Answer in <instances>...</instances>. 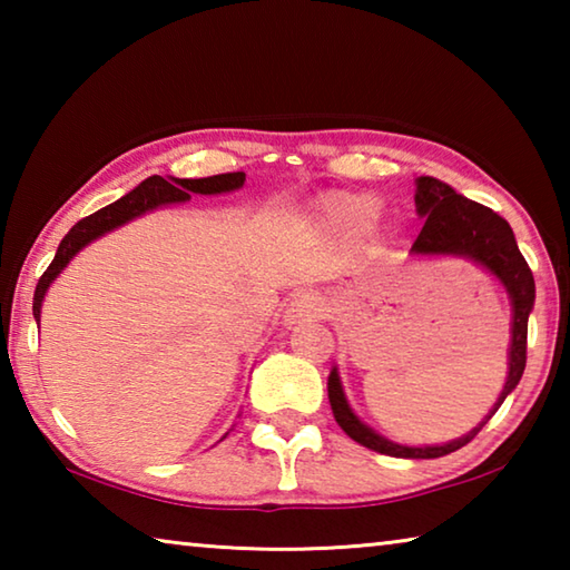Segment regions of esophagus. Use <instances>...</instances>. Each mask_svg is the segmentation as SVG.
Returning <instances> with one entry per match:
<instances>
[{
    "label": "esophagus",
    "instance_id": "esophagus-1",
    "mask_svg": "<svg viewBox=\"0 0 570 570\" xmlns=\"http://www.w3.org/2000/svg\"><path fill=\"white\" fill-rule=\"evenodd\" d=\"M320 312H322L320 298H316L314 294H296L286 306V322L294 324V322H304V320H316Z\"/></svg>",
    "mask_w": 570,
    "mask_h": 570
}]
</instances>
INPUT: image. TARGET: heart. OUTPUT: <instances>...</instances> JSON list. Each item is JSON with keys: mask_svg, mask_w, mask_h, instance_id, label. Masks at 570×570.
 I'll return each instance as SVG.
<instances>
[{"mask_svg": "<svg viewBox=\"0 0 570 570\" xmlns=\"http://www.w3.org/2000/svg\"><path fill=\"white\" fill-rule=\"evenodd\" d=\"M374 214H377V200L366 193H334L320 206L324 226L340 236L362 234L372 224Z\"/></svg>", "mask_w": 570, "mask_h": 570, "instance_id": "obj_1", "label": "heart"}]
</instances>
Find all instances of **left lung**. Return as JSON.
<instances>
[{
	"label": "left lung",
	"instance_id": "1",
	"mask_svg": "<svg viewBox=\"0 0 570 570\" xmlns=\"http://www.w3.org/2000/svg\"><path fill=\"white\" fill-rule=\"evenodd\" d=\"M414 204H417V214L428 216V220H424L420 236L414 238L412 254L468 256L480 266H485L488 272H493L508 288L510 298H513V344H510V372H508L503 394L498 397L493 412L480 422V428L468 432L465 438L448 442V445H438V448H402L380 438L377 432H372L366 424L356 420V414L350 410V404L344 400L342 382L336 370H332L330 387L326 390H330V404H332L336 424H340V428L354 442H360V445L370 448L374 452H382V455H390V458L432 460V458L450 455V452L465 448L468 442L475 438L482 428H485V422L493 417L495 410L503 404L508 394L515 390L520 377H523L525 354H528V314L535 302V282H533V272H530L528 262L515 244L513 228H510L508 220L500 218L495 210H490L488 206L460 196V193L452 190L448 183L430 176L417 178Z\"/></svg>",
	"mask_w": 570,
	"mask_h": 570
}]
</instances>
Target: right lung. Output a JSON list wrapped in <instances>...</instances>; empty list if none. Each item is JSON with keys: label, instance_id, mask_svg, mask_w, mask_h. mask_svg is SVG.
Returning a JSON list of instances; mask_svg holds the SVG:
<instances>
[{"label": "right lung", "instance_id": "obj_1", "mask_svg": "<svg viewBox=\"0 0 570 570\" xmlns=\"http://www.w3.org/2000/svg\"><path fill=\"white\" fill-rule=\"evenodd\" d=\"M246 180V173H220V176H210V178H173L177 183L176 187L171 186L163 176H150L148 180H142L138 188L125 193L120 200L115 204L105 206L100 210H95L92 216L77 220V224L67 230V236L60 240V248L52 258V264L47 266V272L40 276L35 288V304H32V314L35 320L40 322V306L42 298L47 294V286H50L57 274L70 264V258L80 250L82 246H88L90 240H95L108 230L122 226L125 220H130L135 216L146 214V210H153L158 206L166 204H180V200H188V190L193 193H226L240 188Z\"/></svg>", "mask_w": 570, "mask_h": 570}]
</instances>
